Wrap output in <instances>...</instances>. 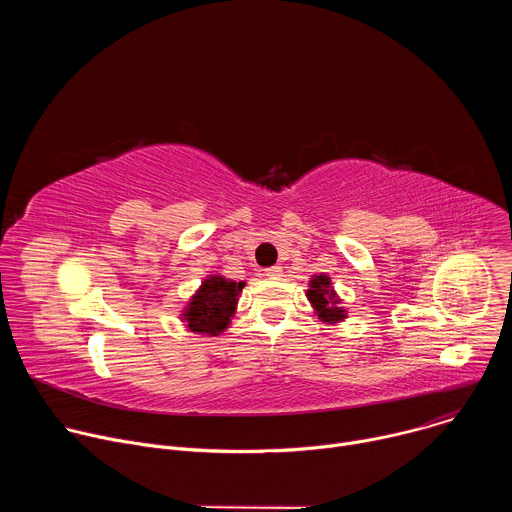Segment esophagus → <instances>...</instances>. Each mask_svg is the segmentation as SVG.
I'll return each mask as SVG.
<instances>
[{
	"label": "esophagus",
	"mask_w": 512,
	"mask_h": 512,
	"mask_svg": "<svg viewBox=\"0 0 512 512\" xmlns=\"http://www.w3.org/2000/svg\"><path fill=\"white\" fill-rule=\"evenodd\" d=\"M281 273H283V269L279 265H275V267H267L263 275L269 279H277V277H281Z\"/></svg>",
	"instance_id": "1"
}]
</instances>
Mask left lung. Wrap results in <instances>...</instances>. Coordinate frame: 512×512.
<instances>
[{
  "mask_svg": "<svg viewBox=\"0 0 512 512\" xmlns=\"http://www.w3.org/2000/svg\"><path fill=\"white\" fill-rule=\"evenodd\" d=\"M308 300L312 302V306L316 308V312L320 314L322 320L326 322H336L344 318V310L338 308V300L336 294L330 287V277L328 275H316L310 281V289H308Z\"/></svg>",
  "mask_w": 512,
  "mask_h": 512,
  "instance_id": "1",
  "label": "left lung"
}]
</instances>
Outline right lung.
<instances>
[{
	"instance_id": "add662e5",
	"label": "right lung",
	"mask_w": 512,
	"mask_h": 512,
	"mask_svg": "<svg viewBox=\"0 0 512 512\" xmlns=\"http://www.w3.org/2000/svg\"><path fill=\"white\" fill-rule=\"evenodd\" d=\"M243 285V281H231L221 275H210L202 283L184 314L188 328L200 334L223 332L235 312L237 296Z\"/></svg>"
}]
</instances>
